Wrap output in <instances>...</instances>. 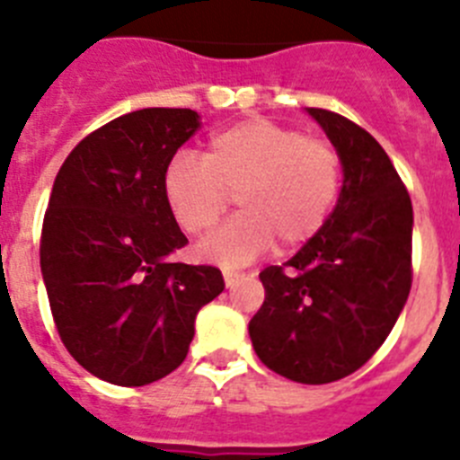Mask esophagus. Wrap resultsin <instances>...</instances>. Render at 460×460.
Segmentation results:
<instances>
[{
	"label": "esophagus",
	"instance_id": "1",
	"mask_svg": "<svg viewBox=\"0 0 460 460\" xmlns=\"http://www.w3.org/2000/svg\"><path fill=\"white\" fill-rule=\"evenodd\" d=\"M239 279H242V274H237V271H223V280H226L227 288H233Z\"/></svg>",
	"mask_w": 460,
	"mask_h": 460
}]
</instances>
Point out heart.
I'll return each instance as SVG.
<instances>
[{
  "label": "heart",
  "mask_w": 460,
  "mask_h": 460,
  "mask_svg": "<svg viewBox=\"0 0 460 460\" xmlns=\"http://www.w3.org/2000/svg\"><path fill=\"white\" fill-rule=\"evenodd\" d=\"M343 186V158L324 137L251 117L214 133L202 161L174 156L164 195L190 237L207 234L234 198L239 217L200 246L202 258L234 270L279 243L292 253L323 233Z\"/></svg>",
  "instance_id": "b5f03b06"
}]
</instances>
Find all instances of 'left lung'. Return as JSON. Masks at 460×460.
<instances>
[{"label": "left lung", "mask_w": 460, "mask_h": 460, "mask_svg": "<svg viewBox=\"0 0 460 460\" xmlns=\"http://www.w3.org/2000/svg\"><path fill=\"white\" fill-rule=\"evenodd\" d=\"M308 115L343 158V189L318 237L260 271L265 302L249 334L267 368L327 385L376 355L408 302L412 202L371 133L332 110Z\"/></svg>", "instance_id": "1"}]
</instances>
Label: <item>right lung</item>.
Masks as SVG:
<instances>
[{
  "instance_id": "obj_1",
  "label": "right lung",
  "mask_w": 460,
  "mask_h": 460,
  "mask_svg": "<svg viewBox=\"0 0 460 460\" xmlns=\"http://www.w3.org/2000/svg\"><path fill=\"white\" fill-rule=\"evenodd\" d=\"M189 108L121 115L73 147L40 230V271L59 339L92 376L142 387L186 359L195 315L226 288L211 265L170 262L189 243L164 172L198 131Z\"/></svg>"
}]
</instances>
